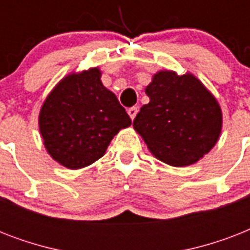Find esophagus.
<instances>
[{"label":"esophagus","instance_id":"1","mask_svg":"<svg viewBox=\"0 0 250 250\" xmlns=\"http://www.w3.org/2000/svg\"><path fill=\"white\" fill-rule=\"evenodd\" d=\"M137 111H139V107H137V106H132V107H129V109L127 110V113H128V115L131 117V119H135Z\"/></svg>","mask_w":250,"mask_h":250}]
</instances>
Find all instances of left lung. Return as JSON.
<instances>
[{"label": "left lung", "mask_w": 250, "mask_h": 250, "mask_svg": "<svg viewBox=\"0 0 250 250\" xmlns=\"http://www.w3.org/2000/svg\"><path fill=\"white\" fill-rule=\"evenodd\" d=\"M145 93L150 98L133 119L149 150L165 164H196L218 141L222 113L217 100L193 75L161 71Z\"/></svg>", "instance_id": "left-lung-1"}]
</instances>
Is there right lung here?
Instances as JSON below:
<instances>
[{"instance_id":"right-lung-1","label":"right lung","mask_w":250,"mask_h":250,"mask_svg":"<svg viewBox=\"0 0 250 250\" xmlns=\"http://www.w3.org/2000/svg\"><path fill=\"white\" fill-rule=\"evenodd\" d=\"M100 78L98 68L68 75L41 107L39 123L45 148L68 168H82L101 158L119 129L131 125L125 107Z\"/></svg>"}]
</instances>
